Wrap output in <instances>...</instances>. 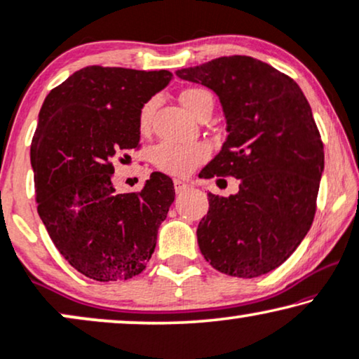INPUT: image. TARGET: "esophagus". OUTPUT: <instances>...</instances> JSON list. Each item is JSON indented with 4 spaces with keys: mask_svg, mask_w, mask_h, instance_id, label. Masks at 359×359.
Here are the masks:
<instances>
[{
    "mask_svg": "<svg viewBox=\"0 0 359 359\" xmlns=\"http://www.w3.org/2000/svg\"><path fill=\"white\" fill-rule=\"evenodd\" d=\"M189 187H190V184L185 182V180H180V179H175L174 180V189H175L177 194L185 192V190H187Z\"/></svg>",
    "mask_w": 359,
    "mask_h": 359,
    "instance_id": "obj_1",
    "label": "esophagus"
}]
</instances>
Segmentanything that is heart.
<instances>
[{"instance_id":"heart-1","label":"heart","mask_w":359,"mask_h":359,"mask_svg":"<svg viewBox=\"0 0 359 359\" xmlns=\"http://www.w3.org/2000/svg\"><path fill=\"white\" fill-rule=\"evenodd\" d=\"M210 98V93L202 88H189L180 93V102L194 116H197L203 100ZM152 111H154V102H147L141 108L140 113V130L146 133L151 126ZM210 149L205 144H190L180 146L172 144V142H161L152 151V161L157 169L172 175H187L195 167L203 164L208 159Z\"/></svg>"}]
</instances>
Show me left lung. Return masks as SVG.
<instances>
[{"instance_id": "1", "label": "left lung", "mask_w": 359, "mask_h": 359, "mask_svg": "<svg viewBox=\"0 0 359 359\" xmlns=\"http://www.w3.org/2000/svg\"><path fill=\"white\" fill-rule=\"evenodd\" d=\"M175 75L212 88L226 116L228 140L200 175L240 180L236 195L208 194L200 251L226 276L266 274L297 250L317 212L325 156L307 98L289 75L248 55Z\"/></svg>"}]
</instances>
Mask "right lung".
I'll list each match as a JSON object with an SVG mask.
<instances>
[{
  "label": "right lung",
  "mask_w": 359,
  "mask_h": 359,
  "mask_svg": "<svg viewBox=\"0 0 359 359\" xmlns=\"http://www.w3.org/2000/svg\"><path fill=\"white\" fill-rule=\"evenodd\" d=\"M170 79L167 70L90 65L52 88L39 111L31 142L37 213L65 261L93 280L141 274L174 202L161 172L140 192L113 187L114 157L140 149L141 108Z\"/></svg>",
  "instance_id": "obj_1"
}]
</instances>
